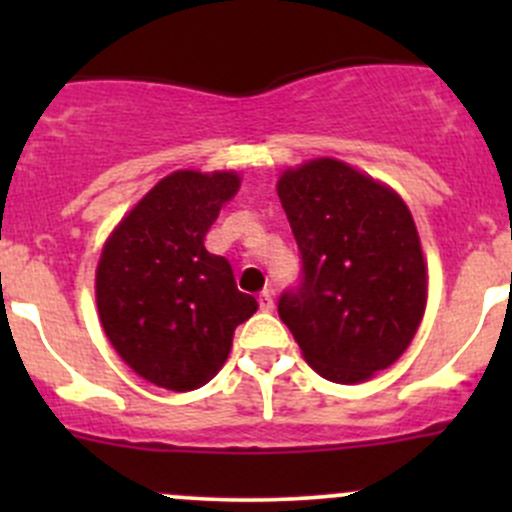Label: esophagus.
I'll return each mask as SVG.
<instances>
[{
    "mask_svg": "<svg viewBox=\"0 0 512 512\" xmlns=\"http://www.w3.org/2000/svg\"><path fill=\"white\" fill-rule=\"evenodd\" d=\"M257 302H260L262 312H272V309H275V294H272L270 289H265V292L257 297Z\"/></svg>",
    "mask_w": 512,
    "mask_h": 512,
    "instance_id": "1",
    "label": "esophagus"
}]
</instances>
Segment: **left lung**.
I'll list each match as a JSON object with an SVG mask.
<instances>
[{
	"label": "left lung",
	"mask_w": 512,
	"mask_h": 512,
	"mask_svg": "<svg viewBox=\"0 0 512 512\" xmlns=\"http://www.w3.org/2000/svg\"><path fill=\"white\" fill-rule=\"evenodd\" d=\"M302 285L277 302L304 361L334 384H364L414 342L428 270L409 205L391 185L337 158H312L277 180Z\"/></svg>",
	"instance_id": "8db88e82"
}]
</instances>
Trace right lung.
Segmentation results:
<instances>
[{
	"label": "right lung",
	"mask_w": 512,
	"mask_h": 512,
	"mask_svg": "<svg viewBox=\"0 0 512 512\" xmlns=\"http://www.w3.org/2000/svg\"><path fill=\"white\" fill-rule=\"evenodd\" d=\"M242 178L235 170H175L158 180L103 242L96 309L116 354L168 391L208 384L227 361L237 324L257 312L205 235Z\"/></svg>",
	"instance_id": "1"
}]
</instances>
